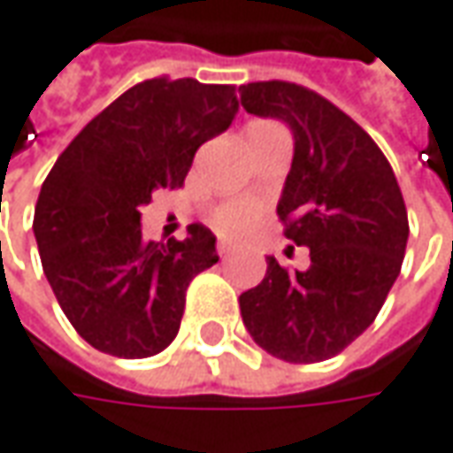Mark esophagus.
<instances>
[{"mask_svg": "<svg viewBox=\"0 0 453 453\" xmlns=\"http://www.w3.org/2000/svg\"><path fill=\"white\" fill-rule=\"evenodd\" d=\"M218 253H220V258H227V256L233 253V246L226 243V241H220V243H218Z\"/></svg>", "mask_w": 453, "mask_h": 453, "instance_id": "obj_1", "label": "esophagus"}]
</instances>
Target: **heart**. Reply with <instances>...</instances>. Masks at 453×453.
I'll use <instances>...</instances> for the list:
<instances>
[{
    "mask_svg": "<svg viewBox=\"0 0 453 453\" xmlns=\"http://www.w3.org/2000/svg\"><path fill=\"white\" fill-rule=\"evenodd\" d=\"M258 212L261 210L256 203H246V200L243 203H227V205L215 210L212 226L218 227V233L226 238H241L258 220Z\"/></svg>",
    "mask_w": 453,
    "mask_h": 453,
    "instance_id": "obj_1",
    "label": "heart"
}]
</instances>
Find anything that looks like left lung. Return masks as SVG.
Masks as SVG:
<instances>
[{
    "mask_svg": "<svg viewBox=\"0 0 453 453\" xmlns=\"http://www.w3.org/2000/svg\"><path fill=\"white\" fill-rule=\"evenodd\" d=\"M241 106L294 136L276 212L311 258L306 271H286L268 256L264 281L238 299L241 317L268 355L319 363L372 325L395 284L408 243L403 195L378 144L314 90L248 83Z\"/></svg>",
    "mask_w": 453,
    "mask_h": 453,
    "instance_id": "1",
    "label": "left lung"
}]
</instances>
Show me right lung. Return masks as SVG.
I'll use <instances>...</instances> for the list:
<instances>
[{"label":"right lung","instance_id":"obj_1","mask_svg":"<svg viewBox=\"0 0 453 453\" xmlns=\"http://www.w3.org/2000/svg\"><path fill=\"white\" fill-rule=\"evenodd\" d=\"M238 113L235 86L144 81L121 93L58 157L35 207V241L52 294L96 349L139 360L180 332L189 281L218 264L210 227L157 243L142 207L185 185L192 157Z\"/></svg>","mask_w":453,"mask_h":453}]
</instances>
